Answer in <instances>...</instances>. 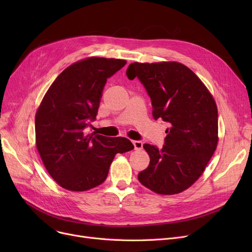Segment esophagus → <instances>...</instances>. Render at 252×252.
I'll use <instances>...</instances> for the list:
<instances>
[{"mask_svg": "<svg viewBox=\"0 0 252 252\" xmlns=\"http://www.w3.org/2000/svg\"><path fill=\"white\" fill-rule=\"evenodd\" d=\"M136 150H141L143 148V143L141 141H133Z\"/></svg>", "mask_w": 252, "mask_h": 252, "instance_id": "obj_1", "label": "esophagus"}]
</instances>
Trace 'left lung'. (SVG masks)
Wrapping results in <instances>:
<instances>
[{
  "label": "left lung",
  "mask_w": 252,
  "mask_h": 252,
  "mask_svg": "<svg viewBox=\"0 0 252 252\" xmlns=\"http://www.w3.org/2000/svg\"><path fill=\"white\" fill-rule=\"evenodd\" d=\"M126 75L137 76L146 88L153 117L169 124L161 149L143 145L150 163L139 173L140 183L160 195L187 190L201 177L218 146L213 95L190 68L176 61L130 63Z\"/></svg>",
  "instance_id": "8db88e82"
}]
</instances>
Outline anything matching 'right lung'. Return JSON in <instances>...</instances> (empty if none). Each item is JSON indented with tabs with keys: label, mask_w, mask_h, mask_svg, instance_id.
I'll use <instances>...</instances> for the list:
<instances>
[{
	"label": "right lung",
	"mask_w": 252,
	"mask_h": 252,
	"mask_svg": "<svg viewBox=\"0 0 252 252\" xmlns=\"http://www.w3.org/2000/svg\"><path fill=\"white\" fill-rule=\"evenodd\" d=\"M123 59L89 57L65 68L48 89L35 113V146L60 187L83 192L101 185L117 153L134 149L124 137L86 133L96 118L107 78Z\"/></svg>",
	"instance_id": "right-lung-1"
}]
</instances>
